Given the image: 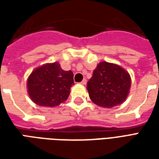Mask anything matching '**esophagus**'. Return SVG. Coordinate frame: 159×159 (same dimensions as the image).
Masks as SVG:
<instances>
[{
  "label": "esophagus",
  "instance_id": "34e87169",
  "mask_svg": "<svg viewBox=\"0 0 159 159\" xmlns=\"http://www.w3.org/2000/svg\"><path fill=\"white\" fill-rule=\"evenodd\" d=\"M87 83V80L86 79H83L82 82H81V84H83V85H85Z\"/></svg>",
  "mask_w": 159,
  "mask_h": 159
}]
</instances>
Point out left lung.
I'll return each instance as SVG.
<instances>
[{
  "label": "left lung",
  "mask_w": 159,
  "mask_h": 159,
  "mask_svg": "<svg viewBox=\"0 0 159 159\" xmlns=\"http://www.w3.org/2000/svg\"><path fill=\"white\" fill-rule=\"evenodd\" d=\"M130 84V76L125 70L114 64L100 62L87 83V89L93 103L111 108L126 100Z\"/></svg>",
  "instance_id": "left-lung-1"
}]
</instances>
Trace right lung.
Segmentation results:
<instances>
[{
  "mask_svg": "<svg viewBox=\"0 0 159 159\" xmlns=\"http://www.w3.org/2000/svg\"><path fill=\"white\" fill-rule=\"evenodd\" d=\"M73 84L72 71L64 70L57 62L36 69L27 82L29 95L33 102L48 107H56L67 100Z\"/></svg>",
  "mask_w": 159,
  "mask_h": 159,
  "instance_id": "obj_1",
  "label": "right lung"
}]
</instances>
